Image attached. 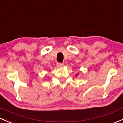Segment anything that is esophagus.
Returning <instances> with one entry per match:
<instances>
[{
    "mask_svg": "<svg viewBox=\"0 0 123 123\" xmlns=\"http://www.w3.org/2000/svg\"><path fill=\"white\" fill-rule=\"evenodd\" d=\"M56 65H57L58 68H61V67H62L63 66H64V64H62V63H57V64H56Z\"/></svg>",
    "mask_w": 123,
    "mask_h": 123,
    "instance_id": "obj_1",
    "label": "esophagus"
}]
</instances>
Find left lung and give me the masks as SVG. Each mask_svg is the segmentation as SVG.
<instances>
[{
    "instance_id": "obj_1",
    "label": "left lung",
    "mask_w": 123,
    "mask_h": 123,
    "mask_svg": "<svg viewBox=\"0 0 123 123\" xmlns=\"http://www.w3.org/2000/svg\"><path fill=\"white\" fill-rule=\"evenodd\" d=\"M78 75H79V74H78H78H76L75 76H76V77H77V76H78Z\"/></svg>"
}]
</instances>
